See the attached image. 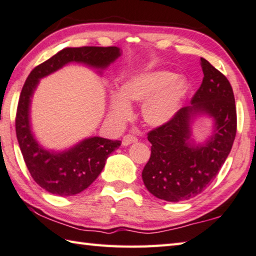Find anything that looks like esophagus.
Instances as JSON below:
<instances>
[{"label":"esophagus","instance_id":"34e87169","mask_svg":"<svg viewBox=\"0 0 256 256\" xmlns=\"http://www.w3.org/2000/svg\"><path fill=\"white\" fill-rule=\"evenodd\" d=\"M136 142H137L136 136L130 135V134H127V135H124V138H122V145H124V146H128V145H130L132 143H136Z\"/></svg>","mask_w":256,"mask_h":256}]
</instances>
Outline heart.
I'll use <instances>...</instances> for the list:
<instances>
[{
  "mask_svg": "<svg viewBox=\"0 0 256 256\" xmlns=\"http://www.w3.org/2000/svg\"><path fill=\"white\" fill-rule=\"evenodd\" d=\"M186 92V81L169 70H152L129 78L119 94L110 97V116L124 124L132 118V104L142 103V116L148 124L160 127L178 112Z\"/></svg>",
  "mask_w": 256,
  "mask_h": 256,
  "instance_id": "1",
  "label": "heart"
}]
</instances>
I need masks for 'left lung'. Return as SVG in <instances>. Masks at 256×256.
Segmentation results:
<instances>
[{
	"instance_id": "left-lung-1",
	"label": "left lung",
	"mask_w": 256,
	"mask_h": 256,
	"mask_svg": "<svg viewBox=\"0 0 256 256\" xmlns=\"http://www.w3.org/2000/svg\"><path fill=\"white\" fill-rule=\"evenodd\" d=\"M202 84L168 124L148 134L151 156L142 172L145 186L156 198L178 202L202 194L218 174L232 148L237 132L234 96L228 78L200 58ZM198 115L214 119V132L205 144L192 138Z\"/></svg>"
}]
</instances>
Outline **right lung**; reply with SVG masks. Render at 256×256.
<instances>
[{"instance_id":"obj_1","label":"right lung","mask_w":256,"mask_h":256,"mask_svg":"<svg viewBox=\"0 0 256 256\" xmlns=\"http://www.w3.org/2000/svg\"><path fill=\"white\" fill-rule=\"evenodd\" d=\"M120 56L118 46L65 48L36 66L26 78L18 102L16 134L27 169L35 182L49 194L68 196L86 190L98 178L106 159L121 142L94 136L64 151L43 148L33 135L30 116V102L38 82L68 62H80L102 73Z\"/></svg>"}]
</instances>
